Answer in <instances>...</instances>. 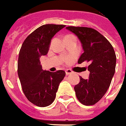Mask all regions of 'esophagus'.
<instances>
[{"label": "esophagus", "instance_id": "1", "mask_svg": "<svg viewBox=\"0 0 126 126\" xmlns=\"http://www.w3.org/2000/svg\"><path fill=\"white\" fill-rule=\"evenodd\" d=\"M73 73V71L70 70V69H67L66 70H65V74H66V75H68L70 74Z\"/></svg>", "mask_w": 126, "mask_h": 126}]
</instances>
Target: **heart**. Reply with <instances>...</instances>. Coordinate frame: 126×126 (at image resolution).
I'll list each match as a JSON object with an SVG mask.
<instances>
[{"instance_id":"b5f03b06","label":"heart","mask_w":126,"mask_h":126,"mask_svg":"<svg viewBox=\"0 0 126 126\" xmlns=\"http://www.w3.org/2000/svg\"><path fill=\"white\" fill-rule=\"evenodd\" d=\"M66 61H68V60H66Z\"/></svg>"}]
</instances>
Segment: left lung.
<instances>
[{"instance_id":"obj_1","label":"left lung","mask_w":126,"mask_h":126,"mask_svg":"<svg viewBox=\"0 0 126 126\" xmlns=\"http://www.w3.org/2000/svg\"><path fill=\"white\" fill-rule=\"evenodd\" d=\"M67 30L78 36L84 53L78 63L89 62V79L80 77L74 90L79 101L86 106L95 104L104 95L115 73L116 56L112 45L94 29L69 26Z\"/></svg>"}]
</instances>
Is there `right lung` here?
I'll return each instance as SVG.
<instances>
[{
    "instance_id": "1",
    "label": "right lung",
    "mask_w": 126,
    "mask_h": 126,
    "mask_svg": "<svg viewBox=\"0 0 126 126\" xmlns=\"http://www.w3.org/2000/svg\"><path fill=\"white\" fill-rule=\"evenodd\" d=\"M65 25H42L32 32L19 50L17 73L25 96L33 104L45 107L51 104L60 82L65 75L64 70L51 73L43 70L39 58L47 55L53 36Z\"/></svg>"
}]
</instances>
